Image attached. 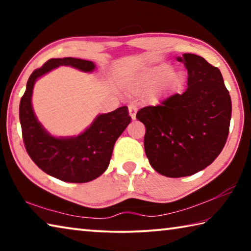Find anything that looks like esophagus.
Here are the masks:
<instances>
[{
	"label": "esophagus",
	"mask_w": 251,
	"mask_h": 251,
	"mask_svg": "<svg viewBox=\"0 0 251 251\" xmlns=\"http://www.w3.org/2000/svg\"><path fill=\"white\" fill-rule=\"evenodd\" d=\"M128 112H129V116L131 117V120H135L136 113H137V107H136L135 105L130 104V105H128Z\"/></svg>",
	"instance_id": "obj_1"
}]
</instances>
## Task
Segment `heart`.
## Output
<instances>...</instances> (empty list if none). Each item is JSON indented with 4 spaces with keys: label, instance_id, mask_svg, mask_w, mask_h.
I'll list each match as a JSON object with an SVG mask.
<instances>
[{
    "label": "heart",
    "instance_id": "obj_1",
    "mask_svg": "<svg viewBox=\"0 0 251 251\" xmlns=\"http://www.w3.org/2000/svg\"><path fill=\"white\" fill-rule=\"evenodd\" d=\"M159 94L172 92L177 90L184 82L182 75L177 72H172V66L168 64H160L158 66L144 72L142 75L138 76L136 79V84L139 90L148 91L154 85L159 83Z\"/></svg>",
    "mask_w": 251,
    "mask_h": 251
}]
</instances>
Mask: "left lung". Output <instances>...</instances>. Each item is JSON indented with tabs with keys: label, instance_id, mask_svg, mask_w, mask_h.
I'll use <instances>...</instances> for the list:
<instances>
[{
	"label": "left lung",
	"instance_id": "8db88e82",
	"mask_svg": "<svg viewBox=\"0 0 251 251\" xmlns=\"http://www.w3.org/2000/svg\"><path fill=\"white\" fill-rule=\"evenodd\" d=\"M177 59L188 71L187 90L136 114L146 127L144 146L150 164L172 178L209 166L226 144L231 118L230 95L217 67L196 54Z\"/></svg>",
	"mask_w": 251,
	"mask_h": 251
}]
</instances>
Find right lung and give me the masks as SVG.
<instances>
[{
    "mask_svg": "<svg viewBox=\"0 0 251 251\" xmlns=\"http://www.w3.org/2000/svg\"><path fill=\"white\" fill-rule=\"evenodd\" d=\"M65 65L93 72L95 64L80 58H50L33 72L20 103V122L27 154L37 167L66 182H87L100 177L109 165L117 138L130 123L126 106L100 114L92 125L75 137H54L44 129L34 114L32 93L36 79L56 67Z\"/></svg>",
    "mask_w": 251,
    "mask_h": 251,
    "instance_id": "add662e5",
    "label": "right lung"
}]
</instances>
